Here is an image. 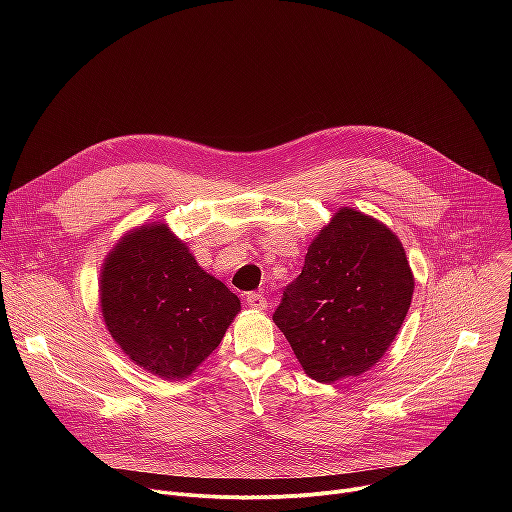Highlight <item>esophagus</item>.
Instances as JSON below:
<instances>
[{
    "label": "esophagus",
    "mask_w": 512,
    "mask_h": 512,
    "mask_svg": "<svg viewBox=\"0 0 512 512\" xmlns=\"http://www.w3.org/2000/svg\"><path fill=\"white\" fill-rule=\"evenodd\" d=\"M245 302L251 310H259V312L267 310V298L263 294H257V291H251V294H247Z\"/></svg>",
    "instance_id": "34e87169"
}]
</instances>
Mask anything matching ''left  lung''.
I'll return each mask as SVG.
<instances>
[{"label":"left lung","mask_w":512,"mask_h":512,"mask_svg":"<svg viewBox=\"0 0 512 512\" xmlns=\"http://www.w3.org/2000/svg\"><path fill=\"white\" fill-rule=\"evenodd\" d=\"M399 237L377 218L342 206L310 243L275 326L304 373L332 385L373 369L393 344L413 298Z\"/></svg>","instance_id":"1"}]
</instances>
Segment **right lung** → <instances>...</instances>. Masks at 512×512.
<instances>
[{"label": "right lung", "mask_w": 512, "mask_h": 512, "mask_svg": "<svg viewBox=\"0 0 512 512\" xmlns=\"http://www.w3.org/2000/svg\"><path fill=\"white\" fill-rule=\"evenodd\" d=\"M99 306L121 352L166 381L188 379L241 312V300L166 223L127 231L105 255Z\"/></svg>", "instance_id": "1"}]
</instances>
